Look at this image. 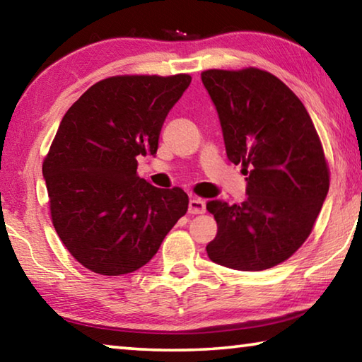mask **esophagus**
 Wrapping results in <instances>:
<instances>
[{
    "instance_id": "34e87169",
    "label": "esophagus",
    "mask_w": 362,
    "mask_h": 362,
    "mask_svg": "<svg viewBox=\"0 0 362 362\" xmlns=\"http://www.w3.org/2000/svg\"><path fill=\"white\" fill-rule=\"evenodd\" d=\"M206 211V201L199 198H192L188 203V212L189 214H203Z\"/></svg>"
}]
</instances>
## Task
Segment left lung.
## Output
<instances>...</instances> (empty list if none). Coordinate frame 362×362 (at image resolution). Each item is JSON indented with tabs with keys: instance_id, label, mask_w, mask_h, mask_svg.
<instances>
[{
	"instance_id": "obj_1",
	"label": "left lung",
	"mask_w": 362,
	"mask_h": 362,
	"mask_svg": "<svg viewBox=\"0 0 362 362\" xmlns=\"http://www.w3.org/2000/svg\"><path fill=\"white\" fill-rule=\"evenodd\" d=\"M226 156L241 164L247 198L209 201L217 222L207 255L218 265L260 272L284 262L311 233L329 192V169L313 121L272 73L207 70Z\"/></svg>"
}]
</instances>
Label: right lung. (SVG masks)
I'll return each instance as SVG.
<instances>
[{"label": "right lung", "mask_w": 362, "mask_h": 362, "mask_svg": "<svg viewBox=\"0 0 362 362\" xmlns=\"http://www.w3.org/2000/svg\"><path fill=\"white\" fill-rule=\"evenodd\" d=\"M189 83V75L102 79L60 121L42 177L54 228L90 272L142 268L187 214V193L140 179L137 158L156 155L164 119Z\"/></svg>", "instance_id": "1"}]
</instances>
